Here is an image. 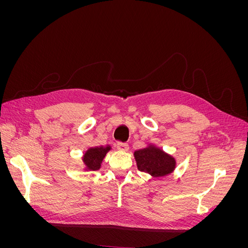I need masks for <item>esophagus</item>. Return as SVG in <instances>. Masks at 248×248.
<instances>
[{"label": "esophagus", "mask_w": 248, "mask_h": 248, "mask_svg": "<svg viewBox=\"0 0 248 248\" xmlns=\"http://www.w3.org/2000/svg\"><path fill=\"white\" fill-rule=\"evenodd\" d=\"M117 149L120 150V151L126 152V151H128L129 146H128V144H126V142L119 141V142H117Z\"/></svg>", "instance_id": "1"}]
</instances>
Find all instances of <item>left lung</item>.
Returning a JSON list of instances; mask_svg holds the SVG:
<instances>
[{
	"label": "left lung",
	"mask_w": 248,
	"mask_h": 248,
	"mask_svg": "<svg viewBox=\"0 0 248 248\" xmlns=\"http://www.w3.org/2000/svg\"><path fill=\"white\" fill-rule=\"evenodd\" d=\"M134 158L139 170L156 178L170 174L176 168L175 158L154 146L137 150Z\"/></svg>",
	"instance_id": "8db88e82"
}]
</instances>
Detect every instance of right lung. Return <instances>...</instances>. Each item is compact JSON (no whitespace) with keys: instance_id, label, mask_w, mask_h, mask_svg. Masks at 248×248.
Masks as SVG:
<instances>
[{"instance_id":"add662e5","label":"right lung","mask_w":248,"mask_h":248,"mask_svg":"<svg viewBox=\"0 0 248 248\" xmlns=\"http://www.w3.org/2000/svg\"><path fill=\"white\" fill-rule=\"evenodd\" d=\"M109 150V146H97L90 148L84 154V158H82V161L86 164V168L92 170H99L103 158L106 157Z\"/></svg>"}]
</instances>
